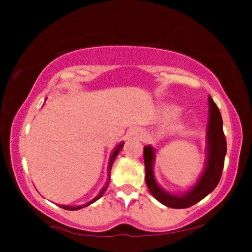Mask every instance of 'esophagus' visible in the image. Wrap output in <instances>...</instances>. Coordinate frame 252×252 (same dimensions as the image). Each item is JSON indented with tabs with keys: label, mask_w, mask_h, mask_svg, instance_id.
Instances as JSON below:
<instances>
[{
	"label": "esophagus",
	"mask_w": 252,
	"mask_h": 252,
	"mask_svg": "<svg viewBox=\"0 0 252 252\" xmlns=\"http://www.w3.org/2000/svg\"><path fill=\"white\" fill-rule=\"evenodd\" d=\"M129 135H130V136H133V138L142 139V138H143V132L141 131V129H138V127H134V129H132V130L129 132Z\"/></svg>",
	"instance_id": "obj_1"
}]
</instances>
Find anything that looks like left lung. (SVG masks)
Instances as JSON below:
<instances>
[{
    "mask_svg": "<svg viewBox=\"0 0 252 252\" xmlns=\"http://www.w3.org/2000/svg\"><path fill=\"white\" fill-rule=\"evenodd\" d=\"M209 122L207 129V149L206 165L198 181L185 193L172 194L162 189L158 185L153 172V163L156 160V151L152 146L143 149L144 167H146V182L151 194L158 201L173 209H185L193 206L209 193H211L218 186L224 164V157L227 153V141L222 130V118L218 106L211 96L208 97Z\"/></svg>",
    "mask_w": 252,
    "mask_h": 252,
    "instance_id": "8db88e82",
    "label": "left lung"
}]
</instances>
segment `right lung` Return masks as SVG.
Segmentation results:
<instances>
[{"mask_svg": "<svg viewBox=\"0 0 252 252\" xmlns=\"http://www.w3.org/2000/svg\"><path fill=\"white\" fill-rule=\"evenodd\" d=\"M123 144H125V142H121L120 144H118V146L116 147V149H114L113 150V152L111 153V156H110V160H109V164H108V179H106V182H105V185L103 186V188H102V189L100 190V192L97 193V195H95V198H93L91 201H89L88 203H85V204H82V206H62V204H59V207H61L62 209H65V210H79V209H82V208H84V207H88V206H90L91 203H93V202H95L96 200H99L102 195H103V193L105 192V190L108 189V186H109V183H110V176H111V168H112V164H113V162H114V160H116V158L118 157V155H119V152L121 151V149H122V147H123Z\"/></svg>", "mask_w": 252, "mask_h": 252, "instance_id": "1", "label": "right lung"}]
</instances>
